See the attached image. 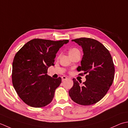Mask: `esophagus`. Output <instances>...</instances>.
<instances>
[{
    "mask_svg": "<svg viewBox=\"0 0 128 128\" xmlns=\"http://www.w3.org/2000/svg\"><path fill=\"white\" fill-rule=\"evenodd\" d=\"M67 79H68V78L66 76H62V81H64V80H66Z\"/></svg>",
    "mask_w": 128,
    "mask_h": 128,
    "instance_id": "1",
    "label": "esophagus"
}]
</instances>
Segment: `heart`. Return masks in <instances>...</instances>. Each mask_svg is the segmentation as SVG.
<instances>
[{"mask_svg":"<svg viewBox=\"0 0 128 128\" xmlns=\"http://www.w3.org/2000/svg\"><path fill=\"white\" fill-rule=\"evenodd\" d=\"M77 51H79L78 50L77 48H72L71 50H70V52H69V53L74 52Z\"/></svg>","mask_w":128,"mask_h":128,"instance_id":"obj_1","label":"heart"}]
</instances>
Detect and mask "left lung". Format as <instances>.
<instances>
[{
    "instance_id": "8db88e82",
    "label": "left lung",
    "mask_w": 128,
    "mask_h": 128,
    "mask_svg": "<svg viewBox=\"0 0 128 128\" xmlns=\"http://www.w3.org/2000/svg\"><path fill=\"white\" fill-rule=\"evenodd\" d=\"M72 41L81 46L83 52L81 66L78 67L77 71L87 75L82 86L73 79L74 86L69 95L77 104L92 105L105 96L112 84L115 72L113 59L106 47L94 39L82 38Z\"/></svg>"
}]
</instances>
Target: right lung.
I'll list each match as a JSON object with an SVG mask.
<instances>
[{
    "mask_svg": "<svg viewBox=\"0 0 128 128\" xmlns=\"http://www.w3.org/2000/svg\"><path fill=\"white\" fill-rule=\"evenodd\" d=\"M68 40L52 41L35 38L23 46L12 62V82L19 97L28 106L43 107L54 97L61 78L48 76V68L54 66L56 54Z\"/></svg>",
    "mask_w": 128,
    "mask_h": 128,
    "instance_id": "obj_1",
    "label": "right lung"
}]
</instances>
